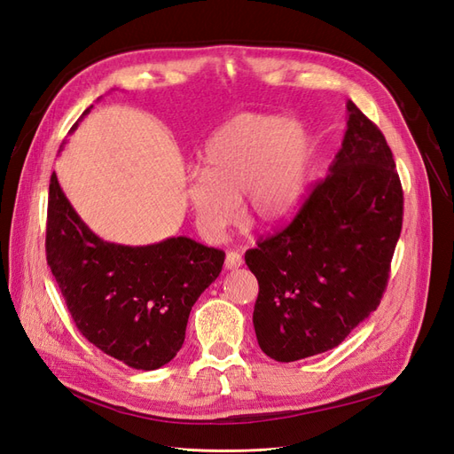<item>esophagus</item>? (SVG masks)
I'll list each match as a JSON object with an SVG mask.
<instances>
[{
  "mask_svg": "<svg viewBox=\"0 0 454 454\" xmlns=\"http://www.w3.org/2000/svg\"><path fill=\"white\" fill-rule=\"evenodd\" d=\"M242 265V255L239 252H227L225 257V269H239Z\"/></svg>",
  "mask_w": 454,
  "mask_h": 454,
  "instance_id": "1",
  "label": "esophagus"
}]
</instances>
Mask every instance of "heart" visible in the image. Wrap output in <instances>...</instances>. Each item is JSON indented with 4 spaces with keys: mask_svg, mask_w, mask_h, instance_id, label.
I'll list each match as a JSON object with an SVG mask.
<instances>
[{
    "mask_svg": "<svg viewBox=\"0 0 454 454\" xmlns=\"http://www.w3.org/2000/svg\"><path fill=\"white\" fill-rule=\"evenodd\" d=\"M313 137L301 121L277 114H240L214 131L192 169L183 199L194 225L219 240L239 219V199L254 223L283 222L301 200Z\"/></svg>",
    "mask_w": 454,
    "mask_h": 454,
    "instance_id": "heart-1",
    "label": "heart"
}]
</instances>
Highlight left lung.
<instances>
[{
  "label": "left lung",
  "instance_id": "left-lung-1",
  "mask_svg": "<svg viewBox=\"0 0 454 454\" xmlns=\"http://www.w3.org/2000/svg\"><path fill=\"white\" fill-rule=\"evenodd\" d=\"M328 174L292 223L244 255L260 294L257 344L290 363L333 349L380 305L403 225L386 137L353 101Z\"/></svg>",
  "mask_w": 454,
  "mask_h": 454
}]
</instances>
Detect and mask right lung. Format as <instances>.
<instances>
[{"label": "right lung", "instance_id": "add662e5", "mask_svg": "<svg viewBox=\"0 0 454 454\" xmlns=\"http://www.w3.org/2000/svg\"><path fill=\"white\" fill-rule=\"evenodd\" d=\"M45 252L80 333L137 371L160 369L176 357L194 301L222 273L225 260L222 250L187 237L146 247L99 239L72 207L55 171Z\"/></svg>", "mask_w": 454, "mask_h": 454}]
</instances>
